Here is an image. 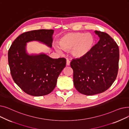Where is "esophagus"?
Listing matches in <instances>:
<instances>
[{"instance_id":"obj_1","label":"esophagus","mask_w":129,"mask_h":129,"mask_svg":"<svg viewBox=\"0 0 129 129\" xmlns=\"http://www.w3.org/2000/svg\"><path fill=\"white\" fill-rule=\"evenodd\" d=\"M70 65V61L69 59L66 60V65L69 66Z\"/></svg>"}]
</instances>
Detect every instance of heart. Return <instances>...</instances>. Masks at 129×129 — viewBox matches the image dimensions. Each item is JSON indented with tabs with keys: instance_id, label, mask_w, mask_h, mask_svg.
Here are the masks:
<instances>
[{
	"instance_id": "heart-1",
	"label": "heart",
	"mask_w": 129,
	"mask_h": 129,
	"mask_svg": "<svg viewBox=\"0 0 129 129\" xmlns=\"http://www.w3.org/2000/svg\"><path fill=\"white\" fill-rule=\"evenodd\" d=\"M94 39L90 33L82 32L69 33L60 39L58 45H55V50L59 53L62 50H72V55L75 58H83L93 49Z\"/></svg>"
}]
</instances>
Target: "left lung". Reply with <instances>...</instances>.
Returning <instances> with one entry per match:
<instances>
[{
  "label": "left lung",
  "mask_w": 129,
  "mask_h": 129,
  "mask_svg": "<svg viewBox=\"0 0 129 129\" xmlns=\"http://www.w3.org/2000/svg\"><path fill=\"white\" fill-rule=\"evenodd\" d=\"M99 38L92 50L83 58L73 59L75 88L85 95L103 92L112 85L117 76L119 69V47L107 33L94 31Z\"/></svg>",
  "instance_id": "left-lung-1"
}]
</instances>
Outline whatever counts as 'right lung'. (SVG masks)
<instances>
[{
    "label": "right lung",
    "instance_id": "add662e5",
    "mask_svg": "<svg viewBox=\"0 0 129 129\" xmlns=\"http://www.w3.org/2000/svg\"><path fill=\"white\" fill-rule=\"evenodd\" d=\"M53 30L41 29L24 32L13 42L8 51V63L12 77L23 91L42 96L55 88L57 78L65 68L64 58L54 59L46 54H29L26 43L36 41L52 47Z\"/></svg>",
    "mask_w": 129,
    "mask_h": 129
}]
</instances>
